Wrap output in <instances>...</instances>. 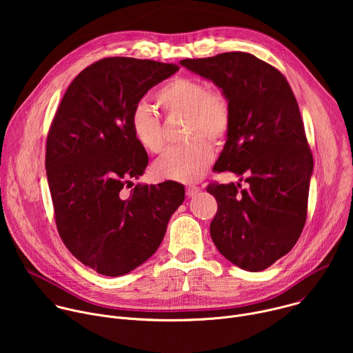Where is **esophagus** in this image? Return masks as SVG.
Masks as SVG:
<instances>
[{"mask_svg":"<svg viewBox=\"0 0 353 353\" xmlns=\"http://www.w3.org/2000/svg\"><path fill=\"white\" fill-rule=\"evenodd\" d=\"M198 191H199V187H196V185H188V187H185V195H187V196H194Z\"/></svg>","mask_w":353,"mask_h":353,"instance_id":"1","label":"esophagus"}]
</instances>
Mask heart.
Masks as SVG:
<instances>
[{
	"instance_id": "obj_1",
	"label": "heart",
	"mask_w": 353,
	"mask_h": 353,
	"mask_svg": "<svg viewBox=\"0 0 353 353\" xmlns=\"http://www.w3.org/2000/svg\"><path fill=\"white\" fill-rule=\"evenodd\" d=\"M157 102L166 116H185L184 137L190 142L170 148L154 163V174L163 180L192 183L205 174L214 161L215 145L222 143L232 127V106L225 92L210 89L198 78L176 77L157 93ZM134 139L149 154L165 148L159 117L148 105L135 106L130 117ZM208 139V141L205 139Z\"/></svg>"
}]
</instances>
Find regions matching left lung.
<instances>
[{"label": "left lung", "mask_w": 353, "mask_h": 353, "mask_svg": "<svg viewBox=\"0 0 353 353\" xmlns=\"http://www.w3.org/2000/svg\"><path fill=\"white\" fill-rule=\"evenodd\" d=\"M180 64L226 93L232 127L215 172L247 185L211 183L218 211L210 232L219 253L257 272L288 254L307 218L313 155L286 78L253 54L230 52Z\"/></svg>", "instance_id": "8db88e82"}]
</instances>
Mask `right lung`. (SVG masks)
<instances>
[{"instance_id":"1","label":"right lung","mask_w":353,"mask_h":353,"mask_svg":"<svg viewBox=\"0 0 353 353\" xmlns=\"http://www.w3.org/2000/svg\"><path fill=\"white\" fill-rule=\"evenodd\" d=\"M177 71L152 60H99L71 82L50 127L46 173L60 237L77 260L102 275L120 276L145 263L184 201L176 181L121 192L148 166L131 113L150 88Z\"/></svg>"}]
</instances>
